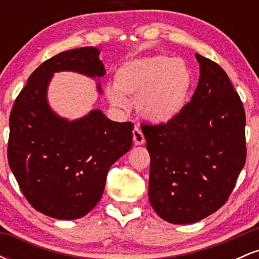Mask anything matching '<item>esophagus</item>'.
<instances>
[{
  "mask_svg": "<svg viewBox=\"0 0 259 259\" xmlns=\"http://www.w3.org/2000/svg\"><path fill=\"white\" fill-rule=\"evenodd\" d=\"M133 140H134V144L136 145V146H139V145H142L145 142V136L144 134H142L141 129L138 126L134 127L133 130Z\"/></svg>",
  "mask_w": 259,
  "mask_h": 259,
  "instance_id": "34e87169",
  "label": "esophagus"
}]
</instances>
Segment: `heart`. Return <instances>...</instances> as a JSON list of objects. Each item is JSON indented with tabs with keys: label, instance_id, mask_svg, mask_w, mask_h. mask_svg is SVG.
<instances>
[{
	"label": "heart",
	"instance_id": "heart-1",
	"mask_svg": "<svg viewBox=\"0 0 259 259\" xmlns=\"http://www.w3.org/2000/svg\"><path fill=\"white\" fill-rule=\"evenodd\" d=\"M194 84L191 69L181 59L153 56L127 61L114 74V84L106 86L112 106L126 108V97L135 100L136 111L157 125L177 119L185 108Z\"/></svg>",
	"mask_w": 259,
	"mask_h": 259
}]
</instances>
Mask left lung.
<instances>
[{
    "label": "left lung",
    "instance_id": "obj_1",
    "mask_svg": "<svg viewBox=\"0 0 259 259\" xmlns=\"http://www.w3.org/2000/svg\"><path fill=\"white\" fill-rule=\"evenodd\" d=\"M200 79L177 119L142 125L150 152L148 198L160 218L192 224L217 212L246 162V115L227 73L196 53Z\"/></svg>",
    "mask_w": 259,
    "mask_h": 259
}]
</instances>
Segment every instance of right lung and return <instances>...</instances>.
I'll list each match as a JSON object with an SVG mask.
<instances>
[{
    "label": "right lung",
    "instance_id": "add662e5",
    "mask_svg": "<svg viewBox=\"0 0 259 259\" xmlns=\"http://www.w3.org/2000/svg\"><path fill=\"white\" fill-rule=\"evenodd\" d=\"M99 55L96 47H81L47 59L29 76L11 112L12 173L29 203L59 221L88 214L102 197L111 165L132 148L130 121H112L100 109L69 120L53 111L47 100L55 73L102 78L106 70ZM96 88L102 94L100 82Z\"/></svg>",
    "mask_w": 259,
    "mask_h": 259
}]
</instances>
